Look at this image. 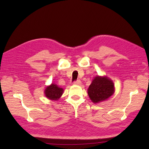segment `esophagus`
<instances>
[{"label": "esophagus", "instance_id": "34e87169", "mask_svg": "<svg viewBox=\"0 0 149 149\" xmlns=\"http://www.w3.org/2000/svg\"><path fill=\"white\" fill-rule=\"evenodd\" d=\"M74 84H77V85H80L81 84V80L78 79L76 81H74Z\"/></svg>", "mask_w": 149, "mask_h": 149}]
</instances>
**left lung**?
<instances>
[{
	"label": "left lung",
	"mask_w": 149,
	"mask_h": 149,
	"mask_svg": "<svg viewBox=\"0 0 149 149\" xmlns=\"http://www.w3.org/2000/svg\"><path fill=\"white\" fill-rule=\"evenodd\" d=\"M115 92V85L107 77H95L88 89V94L93 103L107 100Z\"/></svg>",
	"instance_id": "8db88e82"
}]
</instances>
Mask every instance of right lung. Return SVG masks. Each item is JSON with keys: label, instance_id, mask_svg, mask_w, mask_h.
<instances>
[{"label": "right lung", "instance_id": "obj_1", "mask_svg": "<svg viewBox=\"0 0 149 149\" xmlns=\"http://www.w3.org/2000/svg\"><path fill=\"white\" fill-rule=\"evenodd\" d=\"M45 95L49 99L52 100H58L61 97L63 89L58 86L56 84H51L45 90Z\"/></svg>", "mask_w": 149, "mask_h": 149}]
</instances>
